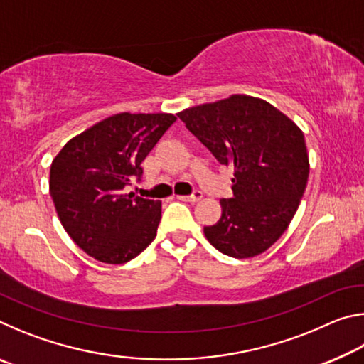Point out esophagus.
<instances>
[{
  "mask_svg": "<svg viewBox=\"0 0 364 364\" xmlns=\"http://www.w3.org/2000/svg\"><path fill=\"white\" fill-rule=\"evenodd\" d=\"M178 199L186 200V202H199L202 199V193L200 191H194L191 196H178Z\"/></svg>",
  "mask_w": 364,
  "mask_h": 364,
  "instance_id": "obj_1",
  "label": "esophagus"
}]
</instances>
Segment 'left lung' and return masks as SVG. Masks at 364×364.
Masks as SVG:
<instances>
[{"label":"left lung","mask_w":364,"mask_h":364,"mask_svg":"<svg viewBox=\"0 0 364 364\" xmlns=\"http://www.w3.org/2000/svg\"><path fill=\"white\" fill-rule=\"evenodd\" d=\"M178 117L221 165L234 167L232 197L205 226L221 254L250 258L269 249L297 212L310 164L304 133L269 102L232 95L189 107Z\"/></svg>","instance_id":"left-lung-1"}]
</instances>
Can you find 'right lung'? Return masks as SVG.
<instances>
[{
  "label": "right lung",
  "instance_id": "1",
  "mask_svg": "<svg viewBox=\"0 0 364 364\" xmlns=\"http://www.w3.org/2000/svg\"><path fill=\"white\" fill-rule=\"evenodd\" d=\"M176 120L171 114L123 112L72 138L53 160L49 194L64 230L102 263L133 260L157 234L160 200L127 194L141 162Z\"/></svg>",
  "mask_w": 364,
  "mask_h": 364
}]
</instances>
